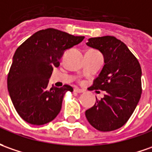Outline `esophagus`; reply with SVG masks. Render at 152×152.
Wrapping results in <instances>:
<instances>
[{
    "label": "esophagus",
    "mask_w": 152,
    "mask_h": 152,
    "mask_svg": "<svg viewBox=\"0 0 152 152\" xmlns=\"http://www.w3.org/2000/svg\"><path fill=\"white\" fill-rule=\"evenodd\" d=\"M74 91L76 92V93H82V92H84V90H81V89H79V88H75L74 89Z\"/></svg>",
    "instance_id": "esophagus-1"
}]
</instances>
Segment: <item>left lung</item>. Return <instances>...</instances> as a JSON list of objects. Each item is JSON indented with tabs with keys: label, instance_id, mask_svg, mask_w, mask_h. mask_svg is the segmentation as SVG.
Masks as SVG:
<instances>
[{
	"label": "left lung",
	"instance_id": "obj_1",
	"mask_svg": "<svg viewBox=\"0 0 152 152\" xmlns=\"http://www.w3.org/2000/svg\"><path fill=\"white\" fill-rule=\"evenodd\" d=\"M86 45L102 52L104 66L91 90L106 91L86 111L89 123L101 132H111L126 123L141 95V68L122 41L106 36L88 39Z\"/></svg>",
	"mask_w": 152,
	"mask_h": 152
}]
</instances>
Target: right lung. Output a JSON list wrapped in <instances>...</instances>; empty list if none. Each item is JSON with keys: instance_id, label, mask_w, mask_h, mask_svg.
I'll return each instance as SVG.
<instances>
[{"instance_id": "right-lung-1", "label": "right lung", "mask_w": 152, "mask_h": 152, "mask_svg": "<svg viewBox=\"0 0 152 152\" xmlns=\"http://www.w3.org/2000/svg\"><path fill=\"white\" fill-rule=\"evenodd\" d=\"M84 38L48 28L33 34L16 49L7 87L15 109L25 121L41 126L58 115L65 94L73 88L64 85L49 89V79L53 68L60 66L64 51Z\"/></svg>"}]
</instances>
